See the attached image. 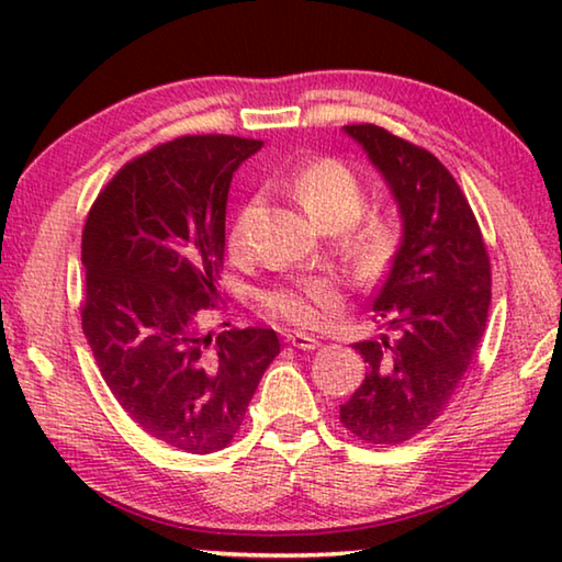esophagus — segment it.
Returning a JSON list of instances; mask_svg holds the SVG:
<instances>
[{
  "label": "esophagus",
  "instance_id": "34e87169",
  "mask_svg": "<svg viewBox=\"0 0 562 562\" xmlns=\"http://www.w3.org/2000/svg\"><path fill=\"white\" fill-rule=\"evenodd\" d=\"M288 345L310 351V349H317V347H319V339L307 335V331H290V335H288Z\"/></svg>",
  "mask_w": 562,
  "mask_h": 562
}]
</instances>
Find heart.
<instances>
[{
    "label": "heart",
    "instance_id": "obj_1",
    "mask_svg": "<svg viewBox=\"0 0 562 562\" xmlns=\"http://www.w3.org/2000/svg\"><path fill=\"white\" fill-rule=\"evenodd\" d=\"M290 190L319 227H347L367 205V188L349 166L335 158H317L297 168L290 178ZM255 201L245 203L231 227V252L237 258L250 255ZM396 250V223L384 213H372L349 237V262L361 280H374ZM339 300V280L331 274H312L272 284L260 292V307L272 317L294 327H319Z\"/></svg>",
    "mask_w": 562,
    "mask_h": 562
}]
</instances>
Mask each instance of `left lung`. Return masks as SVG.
Masks as SVG:
<instances>
[{
    "instance_id": "left-lung-1",
    "label": "left lung",
    "mask_w": 562,
    "mask_h": 562,
    "mask_svg": "<svg viewBox=\"0 0 562 562\" xmlns=\"http://www.w3.org/2000/svg\"><path fill=\"white\" fill-rule=\"evenodd\" d=\"M392 188L402 245L372 307L384 335L357 341L364 382L339 422L364 443L396 446L439 418L486 331L491 260L481 227L439 158L374 123L345 126Z\"/></svg>"
}]
</instances>
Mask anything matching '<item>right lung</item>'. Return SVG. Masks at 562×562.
<instances>
[{
	"mask_svg": "<svg viewBox=\"0 0 562 562\" xmlns=\"http://www.w3.org/2000/svg\"><path fill=\"white\" fill-rule=\"evenodd\" d=\"M262 140L180 136L133 158L93 201L81 235V327L103 382L138 429L186 453L225 449L274 329H201L221 302L225 205Z\"/></svg>",
	"mask_w": 562,
	"mask_h": 562,
	"instance_id": "1",
	"label": "right lung"
}]
</instances>
